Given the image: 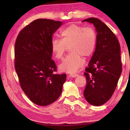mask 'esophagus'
Listing matches in <instances>:
<instances>
[{
    "label": "esophagus",
    "instance_id": "esophagus-1",
    "mask_svg": "<svg viewBox=\"0 0 130 130\" xmlns=\"http://www.w3.org/2000/svg\"><path fill=\"white\" fill-rule=\"evenodd\" d=\"M69 76L71 77L75 78V77H76L78 76V74H70Z\"/></svg>",
    "mask_w": 130,
    "mask_h": 130
}]
</instances>
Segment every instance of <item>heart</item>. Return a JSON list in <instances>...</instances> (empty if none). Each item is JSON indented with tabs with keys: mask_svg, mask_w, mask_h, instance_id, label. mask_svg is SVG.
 Listing matches in <instances>:
<instances>
[{
	"mask_svg": "<svg viewBox=\"0 0 130 130\" xmlns=\"http://www.w3.org/2000/svg\"><path fill=\"white\" fill-rule=\"evenodd\" d=\"M61 39L54 38L51 42L52 51L55 58L61 60L69 47L68 55L59 65L62 72L75 73L84 65L83 56L89 57L93 53L96 45V34L93 28L89 26L84 27L72 24L61 31Z\"/></svg>",
	"mask_w": 130,
	"mask_h": 130,
	"instance_id": "heart-1",
	"label": "heart"
}]
</instances>
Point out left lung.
I'll list each match as a JSON object with an SVG mask.
<instances>
[{
	"mask_svg": "<svg viewBox=\"0 0 130 130\" xmlns=\"http://www.w3.org/2000/svg\"><path fill=\"white\" fill-rule=\"evenodd\" d=\"M83 22L93 24L97 32L95 51L84 74L87 78L84 96L90 104L100 106L111 98L122 73L120 44L100 19L90 18Z\"/></svg>",
	"mask_w": 130,
	"mask_h": 130,
	"instance_id": "8db88e82",
	"label": "left lung"
}]
</instances>
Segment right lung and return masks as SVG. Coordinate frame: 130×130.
Listing matches in <instances>:
<instances>
[{"label":"right lung","mask_w":130,"mask_h":130,"mask_svg":"<svg viewBox=\"0 0 130 130\" xmlns=\"http://www.w3.org/2000/svg\"><path fill=\"white\" fill-rule=\"evenodd\" d=\"M61 21L38 19L19 32L15 44V68L22 89L29 99L40 106L57 100L62 93L66 74H56L52 60L53 35Z\"/></svg>","instance_id":"obj_1"}]
</instances>
